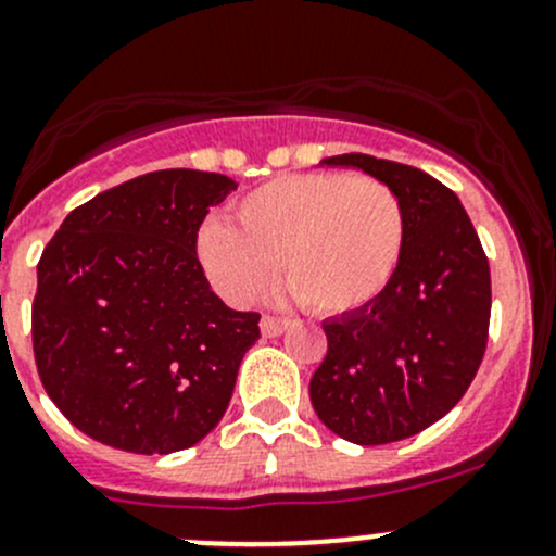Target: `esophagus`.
<instances>
[{"instance_id": "34e87169", "label": "esophagus", "mask_w": 556, "mask_h": 556, "mask_svg": "<svg viewBox=\"0 0 556 556\" xmlns=\"http://www.w3.org/2000/svg\"><path fill=\"white\" fill-rule=\"evenodd\" d=\"M288 319H277L271 317V314H263L261 317V333L268 336V339H274V336H282L285 330H288Z\"/></svg>"}]
</instances>
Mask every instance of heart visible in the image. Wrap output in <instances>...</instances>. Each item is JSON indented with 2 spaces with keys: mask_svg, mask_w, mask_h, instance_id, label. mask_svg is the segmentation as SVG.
Returning <instances> with one entry per match:
<instances>
[{
  "mask_svg": "<svg viewBox=\"0 0 556 556\" xmlns=\"http://www.w3.org/2000/svg\"><path fill=\"white\" fill-rule=\"evenodd\" d=\"M406 242V206L390 185L346 172H312L250 190L233 206V228H201L199 255L231 304H252L279 266L301 306L336 317L382 299Z\"/></svg>",
  "mask_w": 556,
  "mask_h": 556,
  "instance_id": "1",
  "label": "heart"
}]
</instances>
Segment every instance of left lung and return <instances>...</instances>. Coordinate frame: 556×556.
Returning a JSON list of instances; mask_svg holds the SVG:
<instances>
[{
    "instance_id": "left-lung-1",
    "label": "left lung",
    "mask_w": 556,
    "mask_h": 556,
    "mask_svg": "<svg viewBox=\"0 0 556 556\" xmlns=\"http://www.w3.org/2000/svg\"><path fill=\"white\" fill-rule=\"evenodd\" d=\"M401 195L408 242L382 299L323 323L328 352L309 382L325 428L361 446L422 433L465 395L486 350L490 261L468 212L435 177L414 166L346 153Z\"/></svg>"
}]
</instances>
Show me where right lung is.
I'll use <instances>...</instances> for the list:
<instances>
[{
  "label": "right lung",
  "mask_w": 556,
  "mask_h": 556,
  "mask_svg": "<svg viewBox=\"0 0 556 556\" xmlns=\"http://www.w3.org/2000/svg\"><path fill=\"white\" fill-rule=\"evenodd\" d=\"M226 174L161 169L66 215L37 263L31 344L59 412L106 446L169 454L226 414L257 312L212 293L195 239Z\"/></svg>",
  "instance_id": "add662e5"
}]
</instances>
